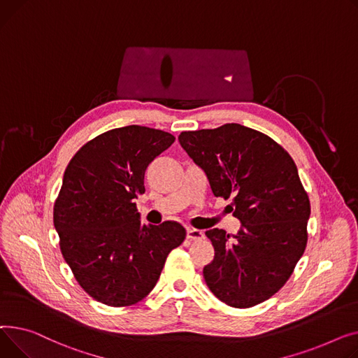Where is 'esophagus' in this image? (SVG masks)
<instances>
[{"mask_svg":"<svg viewBox=\"0 0 358 358\" xmlns=\"http://www.w3.org/2000/svg\"><path fill=\"white\" fill-rule=\"evenodd\" d=\"M186 237H187L189 240L199 241V240H202V238H203V233H202V231H199V229L189 228V229L186 231Z\"/></svg>","mask_w":358,"mask_h":358,"instance_id":"34e87169","label":"esophagus"}]
</instances>
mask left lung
I'll use <instances>...</instances> for the list:
<instances>
[{"mask_svg": "<svg viewBox=\"0 0 358 358\" xmlns=\"http://www.w3.org/2000/svg\"><path fill=\"white\" fill-rule=\"evenodd\" d=\"M179 143L213 194L233 198L241 222L234 240L218 228L205 233L215 250L203 267L209 290L234 308L264 302L290 278L308 241L310 203L295 162L275 140L240 124L185 131Z\"/></svg>", "mask_w": 358, "mask_h": 358, "instance_id": "obj_1", "label": "left lung"}]
</instances>
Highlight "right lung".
<instances>
[{"label":"right lung","mask_w":358,"mask_h":358,"mask_svg":"<svg viewBox=\"0 0 358 358\" xmlns=\"http://www.w3.org/2000/svg\"><path fill=\"white\" fill-rule=\"evenodd\" d=\"M173 141L141 125L114 129L82 145L63 175L53 209L62 255L101 303L129 306L145 298L186 237L175 221L143 224L134 203L147 166Z\"/></svg>","instance_id":"obj_1"}]
</instances>
